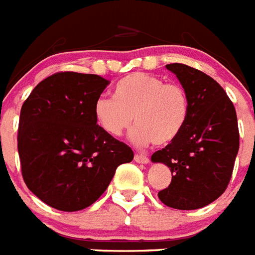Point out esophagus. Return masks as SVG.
I'll list each match as a JSON object with an SVG mask.
<instances>
[{"mask_svg":"<svg viewBox=\"0 0 255 255\" xmlns=\"http://www.w3.org/2000/svg\"><path fill=\"white\" fill-rule=\"evenodd\" d=\"M134 160H135L137 163H142V164H147V163L150 162V159H148L147 156L140 155V154H135V156H134Z\"/></svg>","mask_w":255,"mask_h":255,"instance_id":"34e87169","label":"esophagus"}]
</instances>
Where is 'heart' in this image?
Segmentation results:
<instances>
[{"label":"heart","mask_w":255,"mask_h":255,"mask_svg":"<svg viewBox=\"0 0 255 255\" xmlns=\"http://www.w3.org/2000/svg\"><path fill=\"white\" fill-rule=\"evenodd\" d=\"M113 99L100 97L95 104V117L101 129L120 137L134 124L130 139L137 146L154 143L166 146L184 129L189 113V100L179 84L143 72L130 73L116 83Z\"/></svg>","instance_id":"1"}]
</instances>
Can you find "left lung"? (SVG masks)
<instances>
[{
	"label": "left lung",
	"mask_w": 255,
	"mask_h": 255,
	"mask_svg": "<svg viewBox=\"0 0 255 255\" xmlns=\"http://www.w3.org/2000/svg\"><path fill=\"white\" fill-rule=\"evenodd\" d=\"M166 68L188 95L189 113L180 135L151 156L172 174L158 197L171 208L199 209L219 199L231 182L240 148L237 115L223 87L207 73L180 63Z\"/></svg>",
	"instance_id": "1"
}]
</instances>
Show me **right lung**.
I'll list each match as a JSON object with an SVG mask.
<instances>
[{"mask_svg":"<svg viewBox=\"0 0 255 255\" xmlns=\"http://www.w3.org/2000/svg\"><path fill=\"white\" fill-rule=\"evenodd\" d=\"M109 81L99 75L58 72L40 81L22 105L18 154L23 180L52 208L92 205L133 160V150L97 125L95 104Z\"/></svg>","mask_w":255,"mask_h":255,"instance_id":"1","label":"right lung"}]
</instances>
